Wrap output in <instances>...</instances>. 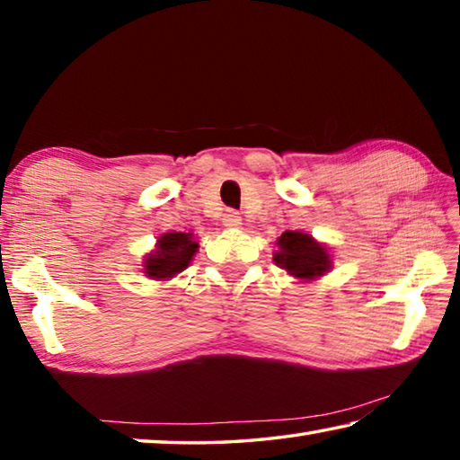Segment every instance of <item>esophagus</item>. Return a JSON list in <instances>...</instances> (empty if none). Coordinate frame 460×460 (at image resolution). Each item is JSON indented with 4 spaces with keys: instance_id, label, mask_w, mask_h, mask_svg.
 Segmentation results:
<instances>
[{
    "instance_id": "esophagus-1",
    "label": "esophagus",
    "mask_w": 460,
    "mask_h": 460,
    "mask_svg": "<svg viewBox=\"0 0 460 460\" xmlns=\"http://www.w3.org/2000/svg\"><path fill=\"white\" fill-rule=\"evenodd\" d=\"M223 225L227 229H237V227H241V217H239V213H235V211H227L223 215Z\"/></svg>"
}]
</instances>
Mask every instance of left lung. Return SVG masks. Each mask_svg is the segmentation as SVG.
Wrapping results in <instances>:
<instances>
[{"instance_id":"left-lung-1","label":"left lung","mask_w":460,"mask_h":460,"mask_svg":"<svg viewBox=\"0 0 460 460\" xmlns=\"http://www.w3.org/2000/svg\"><path fill=\"white\" fill-rule=\"evenodd\" d=\"M274 261L300 282H313L332 270L331 249L305 231H284L276 239Z\"/></svg>"}]
</instances>
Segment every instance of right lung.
<instances>
[{
    "instance_id": "right-lung-1",
    "label": "right lung",
    "mask_w": 460,
    "mask_h": 460,
    "mask_svg": "<svg viewBox=\"0 0 460 460\" xmlns=\"http://www.w3.org/2000/svg\"><path fill=\"white\" fill-rule=\"evenodd\" d=\"M199 252V239L192 231L162 233L150 253L144 255L142 271L155 282H168L190 266L194 253Z\"/></svg>"
}]
</instances>
